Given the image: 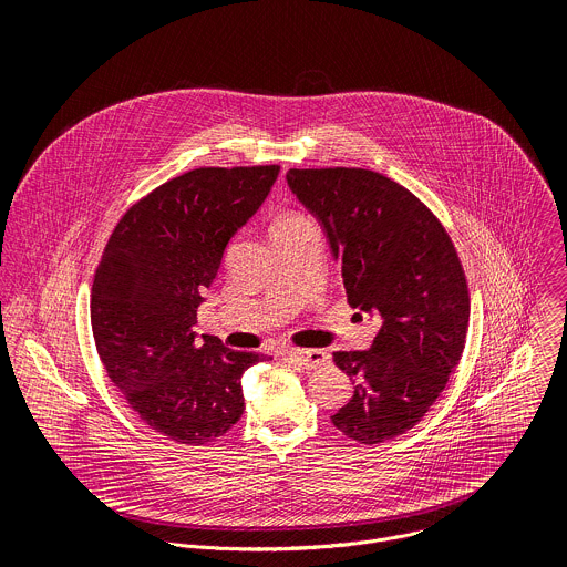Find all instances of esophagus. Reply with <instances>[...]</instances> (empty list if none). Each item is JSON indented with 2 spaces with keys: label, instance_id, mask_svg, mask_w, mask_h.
<instances>
[{
  "label": "esophagus",
  "instance_id": "obj_1",
  "mask_svg": "<svg viewBox=\"0 0 567 567\" xmlns=\"http://www.w3.org/2000/svg\"><path fill=\"white\" fill-rule=\"evenodd\" d=\"M285 354L291 357L305 370H316V368H322V365L330 363V354L322 352V350H296V348H289Z\"/></svg>",
  "mask_w": 567,
  "mask_h": 567
}]
</instances>
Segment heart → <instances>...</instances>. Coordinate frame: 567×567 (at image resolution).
<instances>
[{
  "label": "heart",
  "mask_w": 567,
  "mask_h": 567,
  "mask_svg": "<svg viewBox=\"0 0 567 567\" xmlns=\"http://www.w3.org/2000/svg\"><path fill=\"white\" fill-rule=\"evenodd\" d=\"M307 217L305 215H300V213H293V210H287V213H282L276 221H274V226L271 228H289V226H293V224H300V221H305Z\"/></svg>",
  "instance_id": "1"
}]
</instances>
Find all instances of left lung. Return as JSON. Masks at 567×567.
<instances>
[{
	"mask_svg": "<svg viewBox=\"0 0 567 567\" xmlns=\"http://www.w3.org/2000/svg\"><path fill=\"white\" fill-rule=\"evenodd\" d=\"M289 188L318 215L350 307L377 313L368 352H334L354 394L332 424L361 444L424 420L457 365L468 285L451 235L409 188L365 168H291Z\"/></svg>",
	"mask_w": 567,
	"mask_h": 567,
	"instance_id": "obj_1",
	"label": "left lung"
}]
</instances>
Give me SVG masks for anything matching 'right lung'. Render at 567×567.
Here are the masks:
<instances>
[{
	"label": "right lung",
	"mask_w": 567,
	"mask_h": 567,
	"mask_svg": "<svg viewBox=\"0 0 567 567\" xmlns=\"http://www.w3.org/2000/svg\"><path fill=\"white\" fill-rule=\"evenodd\" d=\"M280 166L195 168L134 202L114 226L92 285L99 357L130 409L156 433L199 446L245 413L241 374L262 359L190 330L224 249L269 195Z\"/></svg>",
	"instance_id": "obj_1"
}]
</instances>
